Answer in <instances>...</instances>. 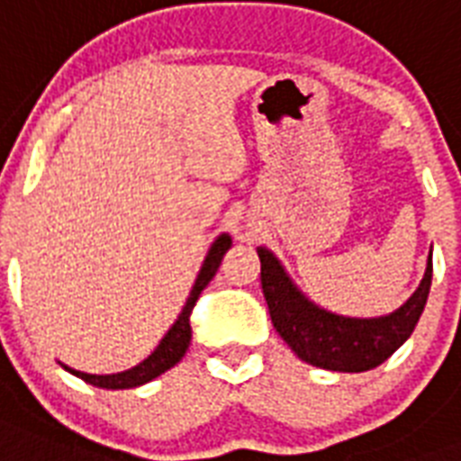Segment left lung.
Instances as JSON below:
<instances>
[{
    "label": "left lung",
    "instance_id": "left-lung-1",
    "mask_svg": "<svg viewBox=\"0 0 461 461\" xmlns=\"http://www.w3.org/2000/svg\"><path fill=\"white\" fill-rule=\"evenodd\" d=\"M256 251L275 330L296 357L315 368L364 373L380 366L407 342L429 299L433 253H429L423 280L400 308L378 318H351L311 302L270 249L258 246Z\"/></svg>",
    "mask_w": 461,
    "mask_h": 461
}]
</instances>
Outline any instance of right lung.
Segmentation results:
<instances>
[{
  "mask_svg": "<svg viewBox=\"0 0 461 461\" xmlns=\"http://www.w3.org/2000/svg\"><path fill=\"white\" fill-rule=\"evenodd\" d=\"M231 237L230 234H220V237L210 244L208 253H205V260H203L201 270H198V277H195L194 287L188 292V299L181 308L179 318L172 322V328L167 330L165 337L159 339V344L150 351V357L143 358L140 364H136L129 371L122 373H107V375H95V373H86V371H76L71 366L61 364L64 371H68L76 378L86 380L88 385L103 387V390H129V387H139L146 385L150 380H155L158 375H162L165 371H169L172 366H176L186 354L188 344H191V322H188V315L194 311L198 296L208 282L215 277L217 267L222 263V256L230 251Z\"/></svg>",
  "mask_w": 461,
  "mask_h": 461,
  "instance_id": "1",
  "label": "right lung"
}]
</instances>
